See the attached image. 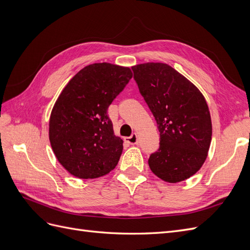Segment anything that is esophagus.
<instances>
[{"label":"esophagus","mask_w":250,"mask_h":250,"mask_svg":"<svg viewBox=\"0 0 250 250\" xmlns=\"http://www.w3.org/2000/svg\"><path fill=\"white\" fill-rule=\"evenodd\" d=\"M126 142L129 143L130 145H138L139 139H138L137 133H132L129 138H126Z\"/></svg>","instance_id":"34e87169"}]
</instances>
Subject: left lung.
I'll use <instances>...</instances> for the list:
<instances>
[{"mask_svg": "<svg viewBox=\"0 0 250 250\" xmlns=\"http://www.w3.org/2000/svg\"><path fill=\"white\" fill-rule=\"evenodd\" d=\"M131 69L161 137L149 167L167 183L186 180L202 167L209 149L211 121L207 101L191 81L168 64L147 62Z\"/></svg>", "mask_w": 250, "mask_h": 250, "instance_id": "1", "label": "left lung"}]
</instances>
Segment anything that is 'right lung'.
Instances as JSON below:
<instances>
[{
  "label": "right lung",
  "instance_id": "obj_1",
  "mask_svg": "<svg viewBox=\"0 0 250 250\" xmlns=\"http://www.w3.org/2000/svg\"><path fill=\"white\" fill-rule=\"evenodd\" d=\"M131 77L129 67L93 63L59 95L51 112L49 139L58 162L72 175L97 178L116 168L123 141L113 133L107 109Z\"/></svg>",
  "mask_w": 250,
  "mask_h": 250
}]
</instances>
